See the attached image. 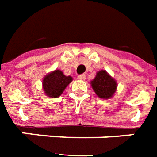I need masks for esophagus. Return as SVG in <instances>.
<instances>
[{
	"instance_id": "esophagus-1",
	"label": "esophagus",
	"mask_w": 157,
	"mask_h": 157,
	"mask_svg": "<svg viewBox=\"0 0 157 157\" xmlns=\"http://www.w3.org/2000/svg\"><path fill=\"white\" fill-rule=\"evenodd\" d=\"M78 79L79 80H82V81H84L86 79V75L85 74H82V75H78Z\"/></svg>"
}]
</instances>
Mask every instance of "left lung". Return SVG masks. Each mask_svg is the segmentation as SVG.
Returning a JSON list of instances; mask_svg holds the SVG:
<instances>
[{"instance_id": "left-lung-1", "label": "left lung", "mask_w": 157, "mask_h": 157, "mask_svg": "<svg viewBox=\"0 0 157 157\" xmlns=\"http://www.w3.org/2000/svg\"><path fill=\"white\" fill-rule=\"evenodd\" d=\"M91 86L98 97L108 99L113 97L117 91V83L106 71H98L95 78L91 82Z\"/></svg>"}]
</instances>
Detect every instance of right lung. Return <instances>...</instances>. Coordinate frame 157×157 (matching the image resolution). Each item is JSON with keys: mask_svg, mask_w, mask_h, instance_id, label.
Masks as SVG:
<instances>
[{"mask_svg": "<svg viewBox=\"0 0 157 157\" xmlns=\"http://www.w3.org/2000/svg\"><path fill=\"white\" fill-rule=\"evenodd\" d=\"M71 75H64L59 70H55L44 76L42 86L45 94L50 98H58L63 94L64 89L72 82Z\"/></svg>", "mask_w": 157, "mask_h": 157, "instance_id": "add662e5", "label": "right lung"}]
</instances>
